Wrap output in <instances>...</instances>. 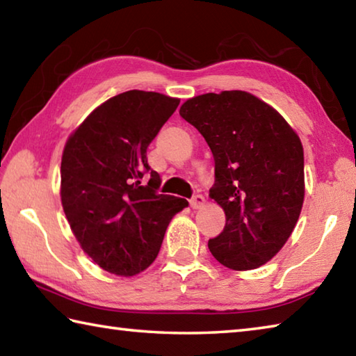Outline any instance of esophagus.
Returning <instances> with one entry per match:
<instances>
[{
    "label": "esophagus",
    "instance_id": "obj_1",
    "mask_svg": "<svg viewBox=\"0 0 356 356\" xmlns=\"http://www.w3.org/2000/svg\"><path fill=\"white\" fill-rule=\"evenodd\" d=\"M204 204H205V199L202 195H196L190 199V205L193 209H200V207H204Z\"/></svg>",
    "mask_w": 356,
    "mask_h": 356
}]
</instances>
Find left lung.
<instances>
[{"label": "left lung", "instance_id": "8db88e82", "mask_svg": "<svg viewBox=\"0 0 356 356\" xmlns=\"http://www.w3.org/2000/svg\"><path fill=\"white\" fill-rule=\"evenodd\" d=\"M179 113L215 159L210 197L222 207L225 225L209 240L211 255L234 270L260 268L285 245L300 215L299 135L275 108L241 90L195 96Z\"/></svg>", "mask_w": 356, "mask_h": 356}]
</instances>
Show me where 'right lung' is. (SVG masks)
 <instances>
[{
  "mask_svg": "<svg viewBox=\"0 0 356 356\" xmlns=\"http://www.w3.org/2000/svg\"><path fill=\"white\" fill-rule=\"evenodd\" d=\"M180 99L129 90L102 102L70 135L60 199L82 250L107 273L132 277L156 260L172 216L186 199L160 195L146 149ZM150 174L148 184L143 182Z\"/></svg>",
  "mask_w": 356,
  "mask_h": 356,
  "instance_id": "right-lung-1",
  "label": "right lung"
}]
</instances>
